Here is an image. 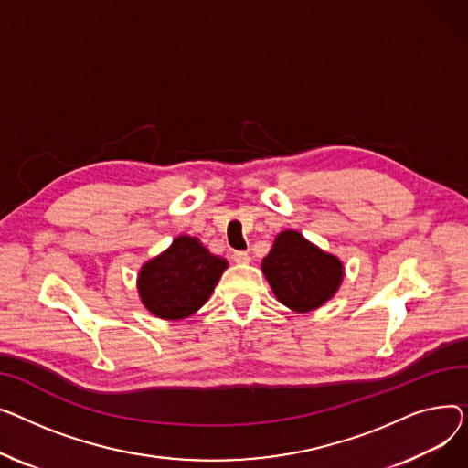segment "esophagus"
I'll return each mask as SVG.
<instances>
[{
  "instance_id": "obj_1",
  "label": "esophagus",
  "mask_w": 468,
  "mask_h": 468,
  "mask_svg": "<svg viewBox=\"0 0 468 468\" xmlns=\"http://www.w3.org/2000/svg\"><path fill=\"white\" fill-rule=\"evenodd\" d=\"M232 259H234V262H238V264H247V262L251 261L250 253H245V251H234V253H232Z\"/></svg>"
}]
</instances>
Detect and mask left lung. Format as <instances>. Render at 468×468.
<instances>
[{
  "instance_id": "1",
  "label": "left lung",
  "mask_w": 468,
  "mask_h": 468,
  "mask_svg": "<svg viewBox=\"0 0 468 468\" xmlns=\"http://www.w3.org/2000/svg\"><path fill=\"white\" fill-rule=\"evenodd\" d=\"M261 268L276 298L298 314L323 306L344 280L342 261L296 230L278 234Z\"/></svg>"
}]
</instances>
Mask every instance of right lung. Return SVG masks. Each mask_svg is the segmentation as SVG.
Returning a JSON list of instances; mask_svg holds the SVG:
<instances>
[{"label":"right lung","instance_id":"obj_1","mask_svg":"<svg viewBox=\"0 0 468 468\" xmlns=\"http://www.w3.org/2000/svg\"><path fill=\"white\" fill-rule=\"evenodd\" d=\"M227 266L229 262L211 255L200 239L177 236L166 251L142 266L137 292L153 315L185 319L206 304Z\"/></svg>","mask_w":468,"mask_h":468}]
</instances>
